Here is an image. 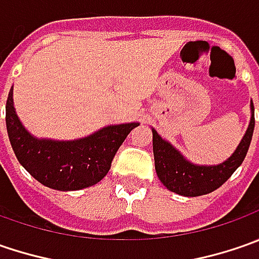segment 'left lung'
<instances>
[{
	"label": "left lung",
	"mask_w": 259,
	"mask_h": 259,
	"mask_svg": "<svg viewBox=\"0 0 259 259\" xmlns=\"http://www.w3.org/2000/svg\"><path fill=\"white\" fill-rule=\"evenodd\" d=\"M251 119L242 140L231 157L219 164H194L187 160L171 143L164 140L161 135L153 131V151H154L155 171L160 182L173 193L194 197L214 192L234 174L242 164L245 155L252 140L255 126L254 104L251 101Z\"/></svg>",
	"instance_id": "left-lung-1"
}]
</instances>
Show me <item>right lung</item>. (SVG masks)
I'll use <instances>...</instances> for the list:
<instances>
[{"instance_id":"1","label":"right lung","mask_w":259,"mask_h":259,"mask_svg":"<svg viewBox=\"0 0 259 259\" xmlns=\"http://www.w3.org/2000/svg\"><path fill=\"white\" fill-rule=\"evenodd\" d=\"M7 133L20 164L46 187L72 192L99 183L111 168L119 145L140 122L106 125L77 140L38 138L15 112L13 88L5 106Z\"/></svg>"}]
</instances>
